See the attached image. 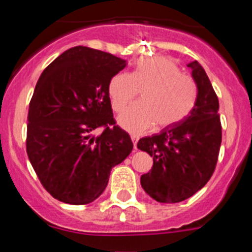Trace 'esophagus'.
<instances>
[{
	"label": "esophagus",
	"mask_w": 252,
	"mask_h": 252,
	"mask_svg": "<svg viewBox=\"0 0 252 252\" xmlns=\"http://www.w3.org/2000/svg\"><path fill=\"white\" fill-rule=\"evenodd\" d=\"M130 138H131V141H133V144H134V149L136 150V144H138L139 136H138V135H135V134H133V135H131Z\"/></svg>",
	"instance_id": "1"
}]
</instances>
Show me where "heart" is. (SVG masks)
Masks as SVG:
<instances>
[{
	"label": "heart",
	"mask_w": 252,
	"mask_h": 252,
	"mask_svg": "<svg viewBox=\"0 0 252 252\" xmlns=\"http://www.w3.org/2000/svg\"><path fill=\"white\" fill-rule=\"evenodd\" d=\"M143 90L142 102L122 112L118 122L130 133L140 134L157 123L174 126L192 110L196 100L194 80L183 73L173 60L163 56L141 58L134 73L121 72L111 79L108 93L113 110L121 112Z\"/></svg>",
	"instance_id": "obj_1"
}]
</instances>
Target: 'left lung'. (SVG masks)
I'll return each mask as SVG.
<instances>
[{
  "instance_id": "8db88e82",
  "label": "left lung",
  "mask_w": 252,
  "mask_h": 252,
  "mask_svg": "<svg viewBox=\"0 0 252 252\" xmlns=\"http://www.w3.org/2000/svg\"><path fill=\"white\" fill-rule=\"evenodd\" d=\"M188 67L197 88L192 110L179 123L138 142V149L154 159L151 171L140 178L142 189L163 204L184 201L205 187L215 172L222 141L220 103L212 84L197 61Z\"/></svg>"
}]
</instances>
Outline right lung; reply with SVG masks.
<instances>
[{
    "instance_id": "obj_1",
    "label": "right lung",
    "mask_w": 252,
    "mask_h": 252,
    "mask_svg": "<svg viewBox=\"0 0 252 252\" xmlns=\"http://www.w3.org/2000/svg\"><path fill=\"white\" fill-rule=\"evenodd\" d=\"M126 61L85 46L64 51L45 68L28 112L27 152L45 189L70 205L90 204L106 189L111 169L133 150L116 126L111 79ZM103 127L94 138L92 131Z\"/></svg>"
}]
</instances>
